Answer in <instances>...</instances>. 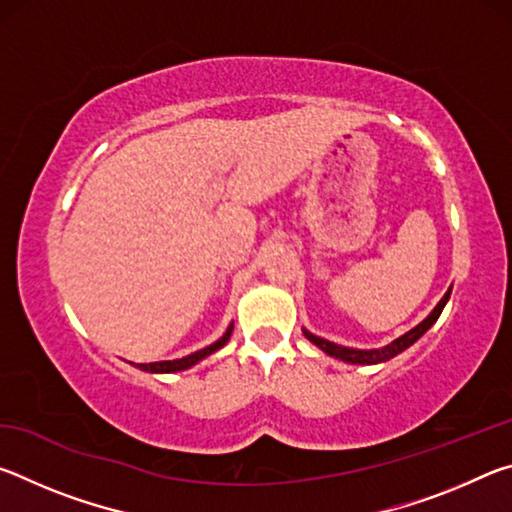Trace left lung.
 I'll use <instances>...</instances> for the list:
<instances>
[{"label":"left lung","mask_w":512,"mask_h":512,"mask_svg":"<svg viewBox=\"0 0 512 512\" xmlns=\"http://www.w3.org/2000/svg\"><path fill=\"white\" fill-rule=\"evenodd\" d=\"M449 296H452V287L447 289V293L443 298H440V302L436 307H433L431 314L422 320V323L415 325L413 329H409V332L397 336L395 341H391L388 345H384V348H372V350H359V348H345V345H339L334 341H327V339H320V336L311 334L309 329H302V334L307 336V339L316 345V348L323 350L325 354H329V357L339 359V361H345V363H354V366H375V363H384V361H391L393 357H397V354L404 352L406 348H411V345L420 339V336L427 332V329L436 323L438 316L443 314V309L447 305Z\"/></svg>","instance_id":"8db88e82"}]
</instances>
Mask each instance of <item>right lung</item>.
<instances>
[{"label":"right lung","mask_w":512,"mask_h":512,"mask_svg":"<svg viewBox=\"0 0 512 512\" xmlns=\"http://www.w3.org/2000/svg\"><path fill=\"white\" fill-rule=\"evenodd\" d=\"M232 327H235V323H230V325H228V329H225V334L221 336L219 341H214L212 345H207V348H203V350L187 354V357H183V359H173V361H153V363H133V366H135V368H140V370H144V372H153V375H162V372H180V370H187V368L196 366L198 361H203L205 357H210V354H214L216 350H221L223 345L230 341Z\"/></svg>","instance_id":"add662e5"}]
</instances>
